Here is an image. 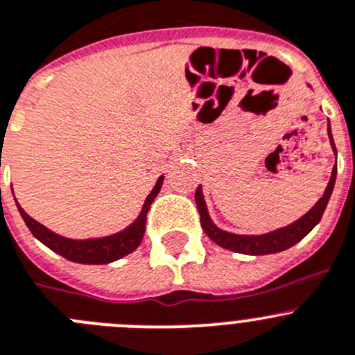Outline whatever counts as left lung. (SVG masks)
Returning a JSON list of instances; mask_svg holds the SVG:
<instances>
[{
  "label": "left lung",
  "mask_w": 355,
  "mask_h": 355,
  "mask_svg": "<svg viewBox=\"0 0 355 355\" xmlns=\"http://www.w3.org/2000/svg\"><path fill=\"white\" fill-rule=\"evenodd\" d=\"M327 133H329L331 146H333L334 153H336L329 125H327ZM334 181H336V165L333 167V174H331V180L329 183H327L326 191L322 195V199L318 200L304 216H301L297 222L291 223L288 227L272 230V232L269 234H262V236H237V234H230L225 232V230L218 229V227L211 222L209 214H207L206 202H204L200 187L195 191V202H197V207H199L200 225H202L204 232H206L218 246L232 250V252L237 253H245V255H268V253L284 252V250L294 246L295 243L301 241V239L320 222L322 214L326 211L327 202H329L331 199V193H333Z\"/></svg>",
  "instance_id": "obj_1"
}]
</instances>
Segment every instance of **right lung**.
Returning a JSON list of instances; mask_svg holds the SVG:
<instances>
[{"instance_id":"right-lung-1","label":"right lung","mask_w":355,"mask_h":355,"mask_svg":"<svg viewBox=\"0 0 355 355\" xmlns=\"http://www.w3.org/2000/svg\"><path fill=\"white\" fill-rule=\"evenodd\" d=\"M162 183H164V175H160V180L156 181L155 188H153L151 193L148 195V199H146L141 214H139L137 220H135L128 229H125L123 232L114 234V236L100 237V239L76 241V239L61 237L58 236V234L51 232L49 229H45V227L40 225L38 222H35L33 218L29 216L28 213H24V209H22L19 204L17 207L22 220L26 222L28 229L31 230V234H33L37 239H40L45 246H49L52 252L60 253L61 257L71 260V262H80V264H109L112 260H118L121 259V257L132 253L133 250L141 245L146 230V216H148L151 202L155 200L158 191H160Z\"/></svg>"}]
</instances>
